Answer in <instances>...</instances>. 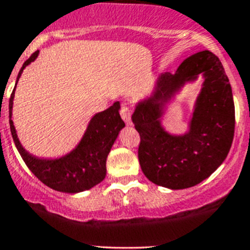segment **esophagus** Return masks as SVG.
<instances>
[{
  "label": "esophagus",
  "instance_id": "34e87169",
  "mask_svg": "<svg viewBox=\"0 0 250 250\" xmlns=\"http://www.w3.org/2000/svg\"><path fill=\"white\" fill-rule=\"evenodd\" d=\"M120 114L123 120L125 121V124H126V125H131V110H130L129 106H126L124 104V105L121 106Z\"/></svg>",
  "mask_w": 250,
  "mask_h": 250
}]
</instances>
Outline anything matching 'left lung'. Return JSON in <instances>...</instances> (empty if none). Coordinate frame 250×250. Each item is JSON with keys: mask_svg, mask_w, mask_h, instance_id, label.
<instances>
[{"mask_svg": "<svg viewBox=\"0 0 250 250\" xmlns=\"http://www.w3.org/2000/svg\"><path fill=\"white\" fill-rule=\"evenodd\" d=\"M199 74L205 83L189 129L182 136L170 134L161 124L166 104ZM131 120L140 134L139 163L150 182L178 190L209 178L228 155L235 125L231 87L219 59L200 51L184 60L175 74H161L152 94L136 104Z\"/></svg>", "mask_w": 250, "mask_h": 250, "instance_id": "obj_1", "label": "left lung"}]
</instances>
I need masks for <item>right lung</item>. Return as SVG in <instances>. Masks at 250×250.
<instances>
[{
	"label": "right lung",
	"instance_id": "obj_1",
	"mask_svg": "<svg viewBox=\"0 0 250 250\" xmlns=\"http://www.w3.org/2000/svg\"><path fill=\"white\" fill-rule=\"evenodd\" d=\"M37 56H39V51L34 52L30 59L26 60L20 70L17 81L21 77L23 68L31 62H34ZM13 98H15V90L11 94L10 104H8L11 134L20 155L39 180L54 190L68 194L89 190L103 182L106 176V159L118 138L119 132L125 126V123L119 114L120 103L116 101L109 109L98 112L92 116L85 134L75 149L61 158L43 159L37 158L26 151L17 138L16 129L11 119Z\"/></svg>",
	"mask_w": 250,
	"mask_h": 250
}]
</instances>
